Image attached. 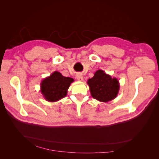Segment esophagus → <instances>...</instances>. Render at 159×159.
<instances>
[{
  "instance_id": "obj_1",
  "label": "esophagus",
  "mask_w": 159,
  "mask_h": 159,
  "mask_svg": "<svg viewBox=\"0 0 159 159\" xmlns=\"http://www.w3.org/2000/svg\"><path fill=\"white\" fill-rule=\"evenodd\" d=\"M76 78H77V80H78V81H82L84 80V78H83V75L81 74H78L76 75Z\"/></svg>"
}]
</instances>
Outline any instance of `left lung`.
<instances>
[{
	"mask_svg": "<svg viewBox=\"0 0 159 159\" xmlns=\"http://www.w3.org/2000/svg\"><path fill=\"white\" fill-rule=\"evenodd\" d=\"M87 84L92 98L104 103L116 98L120 88L118 80L111 78L102 70L96 71L93 78L88 80Z\"/></svg>",
	"mask_w": 159,
	"mask_h": 159,
	"instance_id": "left-lung-1",
	"label": "left lung"
}]
</instances>
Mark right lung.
<instances>
[{
    "mask_svg": "<svg viewBox=\"0 0 159 159\" xmlns=\"http://www.w3.org/2000/svg\"><path fill=\"white\" fill-rule=\"evenodd\" d=\"M74 81L73 78L64 77L60 72L56 71L42 80L40 91L48 102H56L66 97L70 85Z\"/></svg>",
    "mask_w": 159,
    "mask_h": 159,
    "instance_id": "right-lung-1",
    "label": "right lung"
}]
</instances>
